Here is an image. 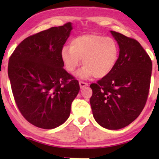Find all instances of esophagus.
Masks as SVG:
<instances>
[{"instance_id":"esophagus-1","label":"esophagus","mask_w":159,"mask_h":159,"mask_svg":"<svg viewBox=\"0 0 159 159\" xmlns=\"http://www.w3.org/2000/svg\"><path fill=\"white\" fill-rule=\"evenodd\" d=\"M79 85H80V87H81V89H83L84 88V87H87V86H88V84L85 83V82L84 81H79Z\"/></svg>"}]
</instances>
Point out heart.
Masks as SVG:
<instances>
[{
	"label": "heart",
	"instance_id": "1",
	"mask_svg": "<svg viewBox=\"0 0 159 159\" xmlns=\"http://www.w3.org/2000/svg\"><path fill=\"white\" fill-rule=\"evenodd\" d=\"M120 48L116 40L96 34L78 36L71 41L70 47L61 49V57L69 72H74L81 64L84 66L77 73L82 79L95 76L106 77L114 70L119 59Z\"/></svg>",
	"mask_w": 159,
	"mask_h": 159
}]
</instances>
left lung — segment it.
<instances>
[{"label":"left lung","mask_w":159,"mask_h":159,"mask_svg":"<svg viewBox=\"0 0 159 159\" xmlns=\"http://www.w3.org/2000/svg\"><path fill=\"white\" fill-rule=\"evenodd\" d=\"M117 42V63L106 77L90 85L94 119L111 130L132 123L143 111L149 94L152 61L138 41L111 30Z\"/></svg>","instance_id":"left-lung-1"}]
</instances>
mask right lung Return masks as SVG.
I'll list each match as a JSON object with an SVG mask.
<instances>
[{
	"label": "right lung",
	"mask_w": 159,
	"mask_h": 159,
	"mask_svg": "<svg viewBox=\"0 0 159 159\" xmlns=\"http://www.w3.org/2000/svg\"><path fill=\"white\" fill-rule=\"evenodd\" d=\"M72 29L68 22L29 36L9 60L8 76L16 105L36 127L52 129L64 123L80 90L61 57Z\"/></svg>",
	"instance_id": "obj_1"
}]
</instances>
